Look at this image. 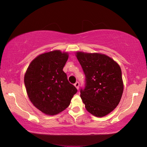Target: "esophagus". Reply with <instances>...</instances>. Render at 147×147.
<instances>
[{
	"mask_svg": "<svg viewBox=\"0 0 147 147\" xmlns=\"http://www.w3.org/2000/svg\"><path fill=\"white\" fill-rule=\"evenodd\" d=\"M74 86L76 87L77 89H78V88H79V86H80V84H79L78 82H76L75 84H74Z\"/></svg>",
	"mask_w": 147,
	"mask_h": 147,
	"instance_id": "1",
	"label": "esophagus"
}]
</instances>
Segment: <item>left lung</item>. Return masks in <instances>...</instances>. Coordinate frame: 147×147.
I'll return each mask as SVG.
<instances>
[{
	"instance_id": "8db88e82",
	"label": "left lung",
	"mask_w": 147,
	"mask_h": 147,
	"mask_svg": "<svg viewBox=\"0 0 147 147\" xmlns=\"http://www.w3.org/2000/svg\"><path fill=\"white\" fill-rule=\"evenodd\" d=\"M76 56L86 76V86L80 96L88 112L106 116L119 103L124 85L120 66L113 59L100 53L77 52Z\"/></svg>"
}]
</instances>
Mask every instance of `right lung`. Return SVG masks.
I'll list each match as a JSON object with an SVG mask.
<instances>
[{
  "label": "right lung",
  "instance_id": "right-lung-1",
  "mask_svg": "<svg viewBox=\"0 0 147 147\" xmlns=\"http://www.w3.org/2000/svg\"><path fill=\"white\" fill-rule=\"evenodd\" d=\"M68 58L67 53L59 50L41 54L31 61L24 74L30 100L46 115L63 111L77 92L63 71Z\"/></svg>",
  "mask_w": 147,
  "mask_h": 147
}]
</instances>
